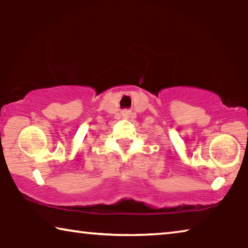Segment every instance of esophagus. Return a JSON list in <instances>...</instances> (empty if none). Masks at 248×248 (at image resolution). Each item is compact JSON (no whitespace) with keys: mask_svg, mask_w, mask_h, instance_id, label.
Listing matches in <instances>:
<instances>
[{"mask_svg":"<svg viewBox=\"0 0 248 248\" xmlns=\"http://www.w3.org/2000/svg\"><path fill=\"white\" fill-rule=\"evenodd\" d=\"M132 112L130 111V110H124V111H123V116L124 117V118H129V117H132Z\"/></svg>","mask_w":248,"mask_h":248,"instance_id":"1","label":"esophagus"}]
</instances>
